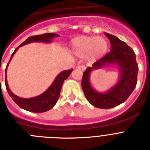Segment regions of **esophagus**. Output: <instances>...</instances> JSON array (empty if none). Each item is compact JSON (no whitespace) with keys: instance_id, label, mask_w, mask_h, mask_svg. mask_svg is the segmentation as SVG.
<instances>
[{"instance_id":"esophagus-1","label":"esophagus","mask_w":150,"mask_h":150,"mask_svg":"<svg viewBox=\"0 0 150 150\" xmlns=\"http://www.w3.org/2000/svg\"><path fill=\"white\" fill-rule=\"evenodd\" d=\"M77 68L78 69H80V70H81V71H85V70H86V67H85L84 65H79V66H77Z\"/></svg>"}]
</instances>
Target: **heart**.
I'll return each instance as SVG.
<instances>
[{"instance_id":"1","label":"heart","mask_w":150,"mask_h":150,"mask_svg":"<svg viewBox=\"0 0 150 150\" xmlns=\"http://www.w3.org/2000/svg\"><path fill=\"white\" fill-rule=\"evenodd\" d=\"M108 44L102 37L79 36L71 41L73 53L78 57H86L87 61L94 62L104 56Z\"/></svg>"}]
</instances>
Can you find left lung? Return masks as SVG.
<instances>
[{
    "instance_id": "1",
    "label": "left lung",
    "mask_w": 150,
    "mask_h": 150,
    "mask_svg": "<svg viewBox=\"0 0 150 150\" xmlns=\"http://www.w3.org/2000/svg\"><path fill=\"white\" fill-rule=\"evenodd\" d=\"M105 35L110 41V51L88 67L83 73L82 79V88L86 99L91 105L100 109L112 108L125 101L136 87L138 73L134 50L115 36L108 33H105ZM110 65L118 67L119 80L105 93L96 91L90 83V74L94 69Z\"/></svg>"
}]
</instances>
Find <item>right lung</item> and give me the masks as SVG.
I'll list each match as a JSON object with an SVG mask.
<instances>
[{
    "mask_svg": "<svg viewBox=\"0 0 150 150\" xmlns=\"http://www.w3.org/2000/svg\"><path fill=\"white\" fill-rule=\"evenodd\" d=\"M59 34H54V33H48V34H40V35L37 36H31L16 49L15 51L13 52V53L12 54L10 62L11 61L14 54L16 52L18 49L21 46L30 43H34V42H42V43H51V42H52V40L54 38H59ZM10 62H9V63H10ZM9 63L7 64L6 70H5V74H6L5 84H6V88L7 90L8 94L11 97L13 101L15 102L17 105L19 106L21 108L29 111V112H46V111L50 110L55 106L56 102L59 100L64 81L68 78V76H70V74H71L73 71V69H71V70H68V71H62L60 74H58V76H56V78L55 79L53 83H52L51 86L41 95L34 97V98H22L16 95L15 94H13L9 88L7 80H6V70H7Z\"/></svg>",
    "mask_w": 150,
    "mask_h": 150,
    "instance_id": "1",
    "label": "right lung"
}]
</instances>
